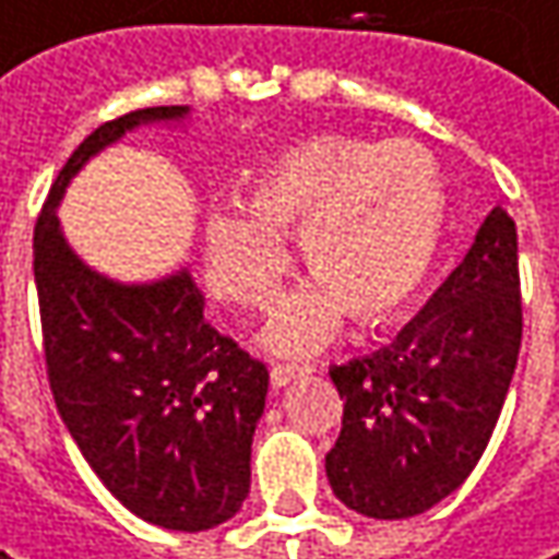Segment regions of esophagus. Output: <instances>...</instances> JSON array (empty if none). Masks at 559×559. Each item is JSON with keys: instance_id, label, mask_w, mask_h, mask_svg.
<instances>
[{"instance_id": "34e87169", "label": "esophagus", "mask_w": 559, "mask_h": 559, "mask_svg": "<svg viewBox=\"0 0 559 559\" xmlns=\"http://www.w3.org/2000/svg\"><path fill=\"white\" fill-rule=\"evenodd\" d=\"M307 373V367H294V364H275L272 367V385L275 389H284L287 382H294L297 377H304Z\"/></svg>"}]
</instances>
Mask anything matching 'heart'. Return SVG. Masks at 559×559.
Here are the masks:
<instances>
[{
	"instance_id": "1",
	"label": "heart",
	"mask_w": 559,
	"mask_h": 559,
	"mask_svg": "<svg viewBox=\"0 0 559 559\" xmlns=\"http://www.w3.org/2000/svg\"><path fill=\"white\" fill-rule=\"evenodd\" d=\"M443 227V180L420 145L316 135L272 154L243 205H209V284L237 307H269L290 265L281 237L300 234L312 281L275 307L262 342L312 354L338 335L345 310L360 322L402 310L430 275Z\"/></svg>"
}]
</instances>
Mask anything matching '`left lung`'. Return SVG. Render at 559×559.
Returning <instances> with one entry per match:
<instances>
[{"label": "left lung", "mask_w": 559, "mask_h": 559, "mask_svg": "<svg viewBox=\"0 0 559 559\" xmlns=\"http://www.w3.org/2000/svg\"><path fill=\"white\" fill-rule=\"evenodd\" d=\"M519 345V237L497 205L392 345L329 370L345 402L325 455L335 497L370 519H408L459 490L490 443Z\"/></svg>", "instance_id": "1"}]
</instances>
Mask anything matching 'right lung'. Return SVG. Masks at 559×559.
Returning a JSON list of instances; mask_svg holds the SVG:
<instances>
[{"instance_id": "obj_1", "label": "right lung", "mask_w": 559, "mask_h": 559, "mask_svg": "<svg viewBox=\"0 0 559 559\" xmlns=\"http://www.w3.org/2000/svg\"><path fill=\"white\" fill-rule=\"evenodd\" d=\"M189 107H145L97 126L52 182L34 227V281L52 399L84 462L139 519L205 532L249 493L252 433L269 370L205 322V297L180 269L122 284L84 265L56 209L84 164Z\"/></svg>"}]
</instances>
